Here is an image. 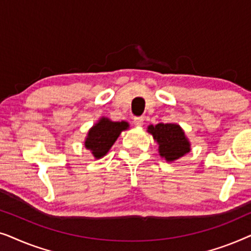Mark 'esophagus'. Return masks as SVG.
Returning <instances> with one entry per match:
<instances>
[{
    "mask_svg": "<svg viewBox=\"0 0 251 251\" xmlns=\"http://www.w3.org/2000/svg\"><path fill=\"white\" fill-rule=\"evenodd\" d=\"M133 123H135V126H143L144 118L143 116H135V118H133Z\"/></svg>",
    "mask_w": 251,
    "mask_h": 251,
    "instance_id": "1",
    "label": "esophagus"
}]
</instances>
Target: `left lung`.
Here are the masks:
<instances>
[{"mask_svg":"<svg viewBox=\"0 0 251 251\" xmlns=\"http://www.w3.org/2000/svg\"><path fill=\"white\" fill-rule=\"evenodd\" d=\"M149 132L159 144L160 155L167 161H175L191 151L190 143L181 128L173 123L150 126Z\"/></svg>","mask_w":251,"mask_h":251,"instance_id":"obj_1","label":"left lung"}]
</instances>
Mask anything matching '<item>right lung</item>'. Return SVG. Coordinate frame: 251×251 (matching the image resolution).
<instances>
[{
  "mask_svg": "<svg viewBox=\"0 0 251 251\" xmlns=\"http://www.w3.org/2000/svg\"><path fill=\"white\" fill-rule=\"evenodd\" d=\"M128 126L129 125L125 121L112 122L108 119L102 118L97 125L89 130L84 145L91 151L96 159H100L108 152L121 131Z\"/></svg>",
  "mask_w": 251,
  "mask_h": 251,
  "instance_id": "obj_1",
  "label": "right lung"
}]
</instances>
